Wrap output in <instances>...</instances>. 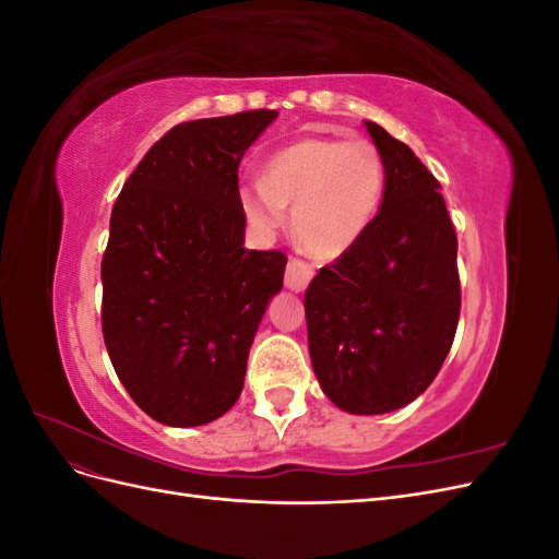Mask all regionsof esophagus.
<instances>
[{
    "instance_id": "1",
    "label": "esophagus",
    "mask_w": 559,
    "mask_h": 559,
    "mask_svg": "<svg viewBox=\"0 0 559 559\" xmlns=\"http://www.w3.org/2000/svg\"><path fill=\"white\" fill-rule=\"evenodd\" d=\"M314 277V267L300 259H292L286 263V275H284V284L286 289L292 292H306V286L310 284V280Z\"/></svg>"
}]
</instances>
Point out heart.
<instances>
[{"label": "heart", "instance_id": "b5f03b06", "mask_svg": "<svg viewBox=\"0 0 559 559\" xmlns=\"http://www.w3.org/2000/svg\"><path fill=\"white\" fill-rule=\"evenodd\" d=\"M384 158L370 140L306 138L263 165V181L240 186V207L270 235L294 207L300 242L317 257H337L373 224L384 191Z\"/></svg>", "mask_w": 559, "mask_h": 559}]
</instances>
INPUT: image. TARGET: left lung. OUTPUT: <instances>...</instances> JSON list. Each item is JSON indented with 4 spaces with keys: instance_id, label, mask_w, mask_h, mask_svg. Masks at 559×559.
Instances as JSON below:
<instances>
[{
    "instance_id": "left-lung-1",
    "label": "left lung",
    "mask_w": 559,
    "mask_h": 559,
    "mask_svg": "<svg viewBox=\"0 0 559 559\" xmlns=\"http://www.w3.org/2000/svg\"><path fill=\"white\" fill-rule=\"evenodd\" d=\"M384 158L373 224L306 292L314 376L337 408L392 413L433 382L454 341L462 289L441 183L384 128L366 121Z\"/></svg>"
}]
</instances>
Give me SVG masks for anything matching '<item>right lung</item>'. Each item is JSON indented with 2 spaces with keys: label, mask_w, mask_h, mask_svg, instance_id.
<instances>
[{
  "label": "right lung",
  "mask_w": 559,
  "mask_h": 559,
  "mask_svg": "<svg viewBox=\"0 0 559 559\" xmlns=\"http://www.w3.org/2000/svg\"><path fill=\"white\" fill-rule=\"evenodd\" d=\"M277 111L179 123L146 151L111 210L103 333L132 401L167 427L240 399L247 357L286 257L245 249L238 167Z\"/></svg>",
  "instance_id": "1"
}]
</instances>
